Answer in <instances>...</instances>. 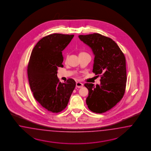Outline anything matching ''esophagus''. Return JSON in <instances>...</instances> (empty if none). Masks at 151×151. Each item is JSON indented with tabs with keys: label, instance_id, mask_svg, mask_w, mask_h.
<instances>
[{
	"label": "esophagus",
	"instance_id": "obj_1",
	"mask_svg": "<svg viewBox=\"0 0 151 151\" xmlns=\"http://www.w3.org/2000/svg\"><path fill=\"white\" fill-rule=\"evenodd\" d=\"M83 83H81V82H77L76 83V86L78 88H81V87H83Z\"/></svg>",
	"mask_w": 151,
	"mask_h": 151
}]
</instances>
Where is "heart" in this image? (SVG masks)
Returning a JSON list of instances; mask_svg holds the SVG:
<instances>
[{
  "label": "heart",
  "mask_w": 151,
  "mask_h": 151,
  "mask_svg": "<svg viewBox=\"0 0 151 151\" xmlns=\"http://www.w3.org/2000/svg\"><path fill=\"white\" fill-rule=\"evenodd\" d=\"M82 53H85V52H81V53H80V54H82Z\"/></svg>",
  "instance_id": "heart-1"
}]
</instances>
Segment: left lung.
<instances>
[{"label": "left lung", "mask_w": 151, "mask_h": 151, "mask_svg": "<svg viewBox=\"0 0 151 151\" xmlns=\"http://www.w3.org/2000/svg\"><path fill=\"white\" fill-rule=\"evenodd\" d=\"M78 37L95 56L92 72L98 76L101 75L100 85L85 83L88 90L86 104L92 112L102 114L114 107L124 96L127 82L126 59L111 38L98 33Z\"/></svg>", "instance_id": "1"}]
</instances>
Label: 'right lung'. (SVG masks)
I'll return each mask as SVG.
<instances>
[{
	"label": "right lung",
	"mask_w": 151,
	"mask_h": 151,
	"mask_svg": "<svg viewBox=\"0 0 151 151\" xmlns=\"http://www.w3.org/2000/svg\"><path fill=\"white\" fill-rule=\"evenodd\" d=\"M73 35L53 34L44 37L34 46L27 65V76L35 100L53 113L64 110L76 86L69 78L61 83L57 76L58 68H63L62 51Z\"/></svg>",
	"instance_id": "right-lung-1"
}]
</instances>
